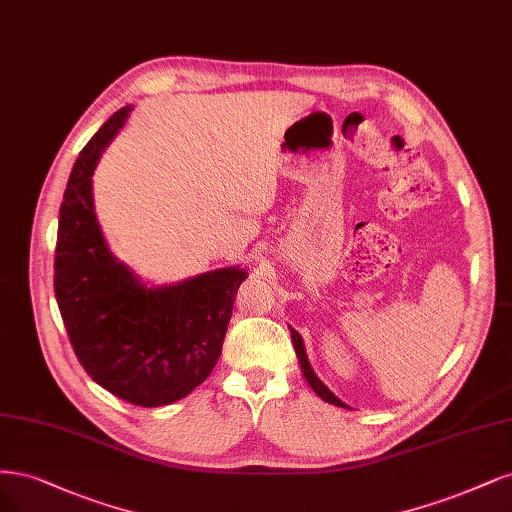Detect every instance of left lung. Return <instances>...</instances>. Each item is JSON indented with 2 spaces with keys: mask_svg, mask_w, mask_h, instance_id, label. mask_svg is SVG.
I'll return each instance as SVG.
<instances>
[{
  "mask_svg": "<svg viewBox=\"0 0 512 512\" xmlns=\"http://www.w3.org/2000/svg\"><path fill=\"white\" fill-rule=\"evenodd\" d=\"M290 332H292V343H294V349H296V356H298V360H301V368H303V375H305V379L309 381V385L313 387V392L320 396L322 400H326V402H330V404H337V407H345V404L334 396L328 387L315 377V373H313V368H311V364H309V360H307V354H305V345H303V337L301 334H298L294 328H290ZM347 409V407H345Z\"/></svg>",
  "mask_w": 512,
  "mask_h": 512,
  "instance_id": "8db88e82",
  "label": "left lung"
}]
</instances>
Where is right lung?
<instances>
[{
  "label": "right lung",
  "instance_id": "obj_1",
  "mask_svg": "<svg viewBox=\"0 0 512 512\" xmlns=\"http://www.w3.org/2000/svg\"><path fill=\"white\" fill-rule=\"evenodd\" d=\"M120 108L84 146L59 211L55 296L76 358L93 381L137 407H163L199 387L220 354L243 269H218L148 290L114 260L99 231L91 175L125 125Z\"/></svg>",
  "mask_w": 512,
  "mask_h": 512
}]
</instances>
